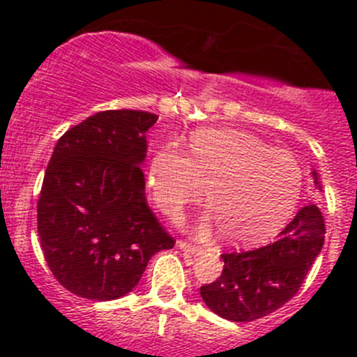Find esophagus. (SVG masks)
Returning <instances> with one entry per match:
<instances>
[{
	"label": "esophagus",
	"mask_w": 357,
	"mask_h": 357,
	"mask_svg": "<svg viewBox=\"0 0 357 357\" xmlns=\"http://www.w3.org/2000/svg\"><path fill=\"white\" fill-rule=\"evenodd\" d=\"M178 248L181 252H186V254H197V252H199V247L192 245V243L183 242V240H179V242H178Z\"/></svg>",
	"instance_id": "1"
}]
</instances>
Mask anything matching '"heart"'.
<instances>
[{"label":"heart","instance_id":"obj_1","mask_svg":"<svg viewBox=\"0 0 357 357\" xmlns=\"http://www.w3.org/2000/svg\"><path fill=\"white\" fill-rule=\"evenodd\" d=\"M157 207L176 219L188 204L205 200L212 214L199 226L202 236L221 228L233 243L269 238L290 218L301 197L302 167L290 152L236 129H200L188 139V155L164 145L146 176Z\"/></svg>","mask_w":357,"mask_h":357}]
</instances>
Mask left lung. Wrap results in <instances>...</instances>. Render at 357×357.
<instances>
[{"instance_id":"obj_1","label":"left lung","mask_w":357,"mask_h":357,"mask_svg":"<svg viewBox=\"0 0 357 357\" xmlns=\"http://www.w3.org/2000/svg\"><path fill=\"white\" fill-rule=\"evenodd\" d=\"M323 192L318 171H311ZM325 243V219L316 204L304 205L275 242L255 250L222 254L221 276L200 289L205 305L229 321H254L290 301Z\"/></svg>"}]
</instances>
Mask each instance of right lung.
Returning a JSON list of instances; mask_svg holds the SVG:
<instances>
[{
  "label": "right lung",
  "mask_w": 357,
  "mask_h": 357,
  "mask_svg": "<svg viewBox=\"0 0 357 357\" xmlns=\"http://www.w3.org/2000/svg\"><path fill=\"white\" fill-rule=\"evenodd\" d=\"M157 119L143 110L98 112L56 142L38 233L53 276L79 297H124L150 257L174 247L145 199L146 131Z\"/></svg>",
  "instance_id": "add662e5"
}]
</instances>
